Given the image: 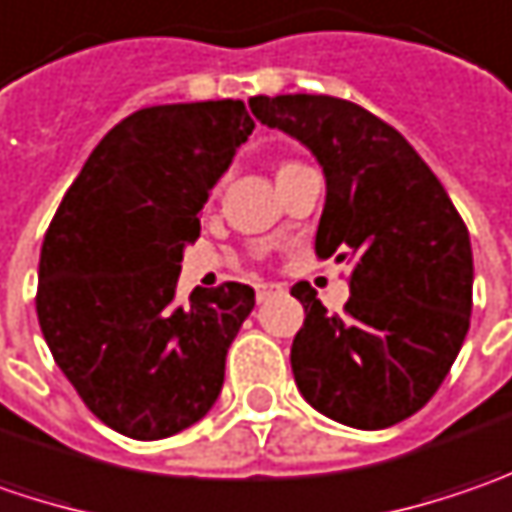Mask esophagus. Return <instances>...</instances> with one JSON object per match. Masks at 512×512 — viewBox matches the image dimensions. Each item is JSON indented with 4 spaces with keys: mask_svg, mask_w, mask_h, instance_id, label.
<instances>
[{
    "mask_svg": "<svg viewBox=\"0 0 512 512\" xmlns=\"http://www.w3.org/2000/svg\"><path fill=\"white\" fill-rule=\"evenodd\" d=\"M278 292H283V286H280V283H257V286H255L257 303L269 300V298H272V295H278Z\"/></svg>",
    "mask_w": 512,
    "mask_h": 512,
    "instance_id": "1",
    "label": "esophagus"
}]
</instances>
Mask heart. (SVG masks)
<instances>
[{
  "label": "heart",
  "mask_w": 512,
  "mask_h": 512,
  "mask_svg": "<svg viewBox=\"0 0 512 512\" xmlns=\"http://www.w3.org/2000/svg\"><path fill=\"white\" fill-rule=\"evenodd\" d=\"M286 166H292V163H283V166H280V168H286ZM280 168H278V171H280Z\"/></svg>",
  "instance_id": "1"
}]
</instances>
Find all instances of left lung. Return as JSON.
I'll return each mask as SVG.
<instances>
[{
  "instance_id": "left-lung-1",
  "label": "left lung",
  "mask_w": 512,
  "mask_h": 512,
  "mask_svg": "<svg viewBox=\"0 0 512 512\" xmlns=\"http://www.w3.org/2000/svg\"><path fill=\"white\" fill-rule=\"evenodd\" d=\"M269 128L306 145L326 177L318 257L352 260L346 315L300 280L292 341L300 395L332 421L384 430L418 412L456 361L473 312V249L453 200L392 125L323 94L252 97Z\"/></svg>"
}]
</instances>
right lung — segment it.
<instances>
[{
  "instance_id": "1",
  "label": "right lung",
  "mask_w": 512,
  "mask_h": 512,
  "mask_svg": "<svg viewBox=\"0 0 512 512\" xmlns=\"http://www.w3.org/2000/svg\"><path fill=\"white\" fill-rule=\"evenodd\" d=\"M240 100L134 111L91 151L42 240L36 318L56 367L111 430L157 441L200 421L255 289L177 300L200 209L249 140Z\"/></svg>"
}]
</instances>
